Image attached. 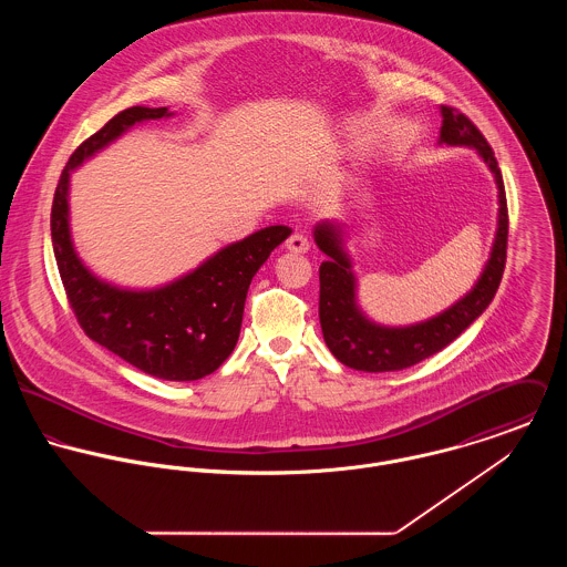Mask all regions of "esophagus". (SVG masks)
<instances>
[{
  "mask_svg": "<svg viewBox=\"0 0 567 567\" xmlns=\"http://www.w3.org/2000/svg\"><path fill=\"white\" fill-rule=\"evenodd\" d=\"M286 248L292 250V252H308V250H310V240H308V236H303V234H292V236L286 240Z\"/></svg>",
  "mask_w": 567,
  "mask_h": 567,
  "instance_id": "obj_1",
  "label": "esophagus"
}]
</instances>
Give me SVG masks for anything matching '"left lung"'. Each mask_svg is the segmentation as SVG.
Returning <instances> with one entry per match:
<instances>
[{"mask_svg":"<svg viewBox=\"0 0 567 567\" xmlns=\"http://www.w3.org/2000/svg\"><path fill=\"white\" fill-rule=\"evenodd\" d=\"M441 142L450 146L476 148L495 176L499 216L491 259L486 261L476 288L443 315L410 327H382L371 323L355 306V279L351 272V261L342 250L338 227H333L331 223L319 225L315 231V240L327 255V261L319 268V319L329 351L349 369L369 373L402 371L434 355L452 340H456L485 312L502 281L508 243V209L497 159L485 135L465 113L454 106H441Z\"/></svg>","mask_w":567,"mask_h":567,"instance_id":"8db88e82","label":"left lung"}]
</instances>
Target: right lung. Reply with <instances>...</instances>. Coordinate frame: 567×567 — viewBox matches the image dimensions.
I'll return each mask as SVG.
<instances>
[{
    "label": "right lung",
    "instance_id": "add662e5",
    "mask_svg": "<svg viewBox=\"0 0 567 567\" xmlns=\"http://www.w3.org/2000/svg\"><path fill=\"white\" fill-rule=\"evenodd\" d=\"M165 115V106H131L84 140L59 178L50 227L61 281L84 333L153 378L192 382L214 373L231 355L250 279L290 229L266 227L159 290H120L95 279L70 238V172L133 124Z\"/></svg>",
    "mask_w": 567,
    "mask_h": 567
}]
</instances>
